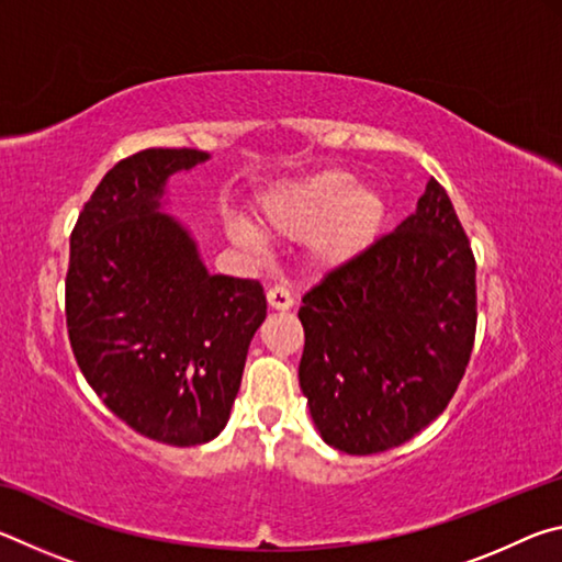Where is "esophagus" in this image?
Segmentation results:
<instances>
[{
  "label": "esophagus",
  "mask_w": 562,
  "mask_h": 562,
  "mask_svg": "<svg viewBox=\"0 0 562 562\" xmlns=\"http://www.w3.org/2000/svg\"><path fill=\"white\" fill-rule=\"evenodd\" d=\"M268 302L272 310H290L292 307V292L284 284H272L268 290Z\"/></svg>",
  "instance_id": "obj_1"
}]
</instances>
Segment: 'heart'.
<instances>
[{"instance_id":"b5f03b06","label":"heart","mask_w":562,"mask_h":562,"mask_svg":"<svg viewBox=\"0 0 562 562\" xmlns=\"http://www.w3.org/2000/svg\"><path fill=\"white\" fill-rule=\"evenodd\" d=\"M386 221L384 198L372 188H357L355 178L327 170L274 193L262 207L265 235L304 240L312 235V258L322 268L347 265L376 240ZM235 240L258 245L250 231H235Z\"/></svg>"}]
</instances>
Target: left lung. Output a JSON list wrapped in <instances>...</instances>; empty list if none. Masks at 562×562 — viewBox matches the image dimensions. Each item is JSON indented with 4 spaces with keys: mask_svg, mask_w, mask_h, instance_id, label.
Instances as JSON below:
<instances>
[{
    "mask_svg": "<svg viewBox=\"0 0 562 562\" xmlns=\"http://www.w3.org/2000/svg\"><path fill=\"white\" fill-rule=\"evenodd\" d=\"M475 258L431 178L416 213L304 292L300 386L329 446L382 453L426 429L475 339Z\"/></svg>",
    "mask_w": 562,
    "mask_h": 562,
    "instance_id": "left-lung-1",
    "label": "left lung"
}]
</instances>
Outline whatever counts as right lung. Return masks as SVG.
<instances>
[{"mask_svg": "<svg viewBox=\"0 0 562 562\" xmlns=\"http://www.w3.org/2000/svg\"><path fill=\"white\" fill-rule=\"evenodd\" d=\"M205 158L146 148L119 160L83 203L66 270L81 374L133 431L170 446L223 431L268 315L258 280L207 272L193 237L160 213L168 176Z\"/></svg>", "mask_w": 562, "mask_h": 562, "instance_id": "1", "label": "right lung"}]
</instances>
